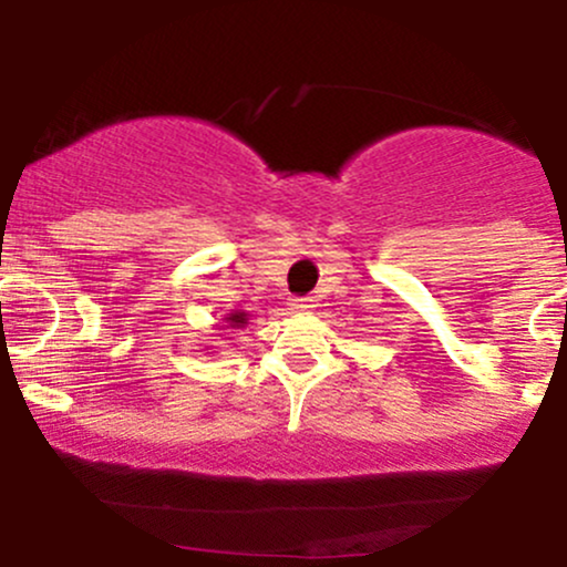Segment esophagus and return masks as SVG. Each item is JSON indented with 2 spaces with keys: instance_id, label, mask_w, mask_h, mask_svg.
<instances>
[{
  "instance_id": "34e87169",
  "label": "esophagus",
  "mask_w": 567,
  "mask_h": 567,
  "mask_svg": "<svg viewBox=\"0 0 567 567\" xmlns=\"http://www.w3.org/2000/svg\"><path fill=\"white\" fill-rule=\"evenodd\" d=\"M312 299L309 297H297V299H289V309L293 315H307L309 309H312Z\"/></svg>"
}]
</instances>
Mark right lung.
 Returning a JSON list of instances; mask_svg holds the SVG:
<instances>
[{
    "instance_id": "add662e5",
    "label": "right lung",
    "mask_w": 567,
    "mask_h": 567,
    "mask_svg": "<svg viewBox=\"0 0 567 567\" xmlns=\"http://www.w3.org/2000/svg\"><path fill=\"white\" fill-rule=\"evenodd\" d=\"M247 320H250V317H247V312H243V309H231V312L224 317V322L216 324V330H224V328L239 330V328H245Z\"/></svg>"
}]
</instances>
